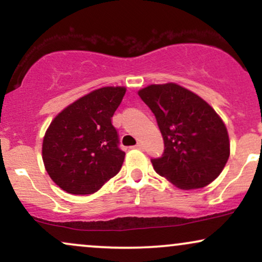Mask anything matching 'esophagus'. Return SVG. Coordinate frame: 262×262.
<instances>
[{
    "instance_id": "1",
    "label": "esophagus",
    "mask_w": 262,
    "mask_h": 262,
    "mask_svg": "<svg viewBox=\"0 0 262 262\" xmlns=\"http://www.w3.org/2000/svg\"><path fill=\"white\" fill-rule=\"evenodd\" d=\"M134 149H139V150H143V144H140V143H138L137 145L135 146H133Z\"/></svg>"
}]
</instances>
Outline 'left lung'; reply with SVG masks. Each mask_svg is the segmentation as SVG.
I'll return each mask as SVG.
<instances>
[{
	"label": "left lung",
	"instance_id": "8db88e82",
	"mask_svg": "<svg viewBox=\"0 0 262 262\" xmlns=\"http://www.w3.org/2000/svg\"><path fill=\"white\" fill-rule=\"evenodd\" d=\"M140 98L154 113L164 152L151 159L154 170L181 189L214 181L229 159V137L221 117L196 93L176 83L150 85Z\"/></svg>",
	"mask_w": 262,
	"mask_h": 262
}]
</instances>
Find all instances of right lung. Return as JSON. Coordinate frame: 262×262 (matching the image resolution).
Returning a JSON list of instances; mask_svg holds the SVG:
<instances>
[{
  "label": "right lung",
  "instance_id": "add662e5",
  "mask_svg": "<svg viewBox=\"0 0 262 262\" xmlns=\"http://www.w3.org/2000/svg\"><path fill=\"white\" fill-rule=\"evenodd\" d=\"M124 93V87L98 89L50 123L43 140L44 166L68 193H95L121 170L125 152L112 117Z\"/></svg>",
  "mask_w": 262,
  "mask_h": 262
}]
</instances>
